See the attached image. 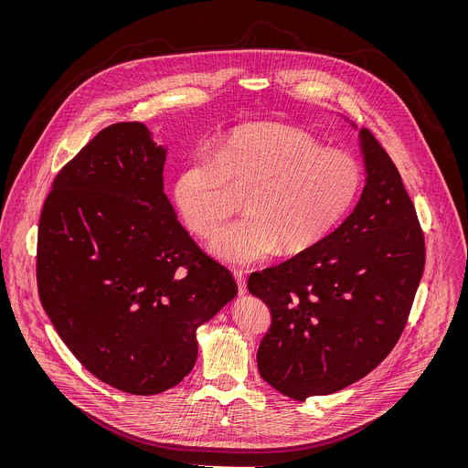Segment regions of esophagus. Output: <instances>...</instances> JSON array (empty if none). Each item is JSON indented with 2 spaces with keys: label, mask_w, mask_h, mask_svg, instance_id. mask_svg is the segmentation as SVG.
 Masks as SVG:
<instances>
[{
  "label": "esophagus",
  "mask_w": 468,
  "mask_h": 468,
  "mask_svg": "<svg viewBox=\"0 0 468 468\" xmlns=\"http://www.w3.org/2000/svg\"><path fill=\"white\" fill-rule=\"evenodd\" d=\"M233 277L237 281L239 286V294H245L247 292V282H245V275L242 271H233Z\"/></svg>",
  "instance_id": "1"
}]
</instances>
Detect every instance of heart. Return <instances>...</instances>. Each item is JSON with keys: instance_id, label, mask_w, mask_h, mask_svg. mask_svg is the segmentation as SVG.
I'll return each mask as SVG.
<instances>
[{"instance_id": "obj_1", "label": "heart", "mask_w": 468, "mask_h": 468, "mask_svg": "<svg viewBox=\"0 0 468 468\" xmlns=\"http://www.w3.org/2000/svg\"><path fill=\"white\" fill-rule=\"evenodd\" d=\"M363 184L356 157L326 151L311 134L277 122H258L224 134L216 159L197 157L182 166L174 198L189 229L216 235L239 210L244 221L223 229L212 252L231 265H254L321 244L353 208Z\"/></svg>"}]
</instances>
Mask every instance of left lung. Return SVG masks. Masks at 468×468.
<instances>
[{"mask_svg": "<svg viewBox=\"0 0 468 468\" xmlns=\"http://www.w3.org/2000/svg\"><path fill=\"white\" fill-rule=\"evenodd\" d=\"M357 136L367 178L355 210L321 244L247 282L271 312L260 374L292 400L370 374L399 342L423 275V231L400 174L374 134Z\"/></svg>", "mask_w": 468, "mask_h": 468, "instance_id": "obj_1", "label": "left lung"}]
</instances>
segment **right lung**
Listing matches in <instances>:
<instances>
[{
	"label": "right lung",
	"mask_w": 468,
	"mask_h": 468,
	"mask_svg": "<svg viewBox=\"0 0 468 468\" xmlns=\"http://www.w3.org/2000/svg\"><path fill=\"white\" fill-rule=\"evenodd\" d=\"M166 149L142 122L101 130L52 182L37 281L56 332L94 378L132 395L177 386L197 330L237 294L163 193Z\"/></svg>",
	"instance_id": "right-lung-1"
}]
</instances>
